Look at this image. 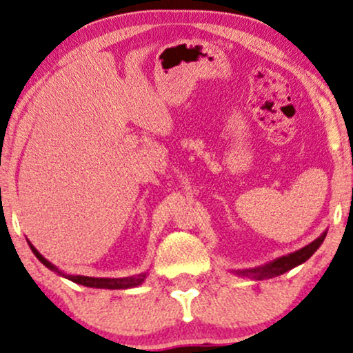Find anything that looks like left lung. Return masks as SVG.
Here are the masks:
<instances>
[{"label": "left lung", "instance_id": "8db88e82", "mask_svg": "<svg viewBox=\"0 0 353 353\" xmlns=\"http://www.w3.org/2000/svg\"><path fill=\"white\" fill-rule=\"evenodd\" d=\"M327 234V231H324L319 238H316L313 243H310L307 246L298 249L295 252H290L287 256L276 257L272 262H267L264 265L254 267V269H238L231 270L234 275L243 276V279H252V280H265V279H274V276H279L285 274V272L295 269L296 265H301L303 262H306L313 254L318 251L321 244Z\"/></svg>", "mask_w": 353, "mask_h": 353}]
</instances>
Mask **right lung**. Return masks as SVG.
Masks as SVG:
<instances>
[{"label": "right lung", "mask_w": 353, "mask_h": 353, "mask_svg": "<svg viewBox=\"0 0 353 353\" xmlns=\"http://www.w3.org/2000/svg\"><path fill=\"white\" fill-rule=\"evenodd\" d=\"M28 243H29V241H28ZM29 248H30V251L35 254V257H37L39 261L47 267V269L55 272V274H58L60 276H65V279L71 280V282L83 285V287L105 288V290H127V288H133V287H138V285H141L146 280V276H148V272H141V274L132 275V276H123V279H99V276L70 275V274H65V272L58 270V267L53 265L50 261H47V259L43 257L42 254H40L30 243H29Z\"/></svg>", "instance_id": "1"}]
</instances>
